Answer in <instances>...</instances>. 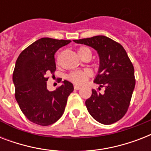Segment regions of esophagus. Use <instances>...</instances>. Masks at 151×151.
<instances>
[{
  "label": "esophagus",
  "instance_id": "1",
  "mask_svg": "<svg viewBox=\"0 0 151 151\" xmlns=\"http://www.w3.org/2000/svg\"><path fill=\"white\" fill-rule=\"evenodd\" d=\"M81 86H79V85H75V86H74V89L75 90H79V89H81Z\"/></svg>",
  "mask_w": 151,
  "mask_h": 151
}]
</instances>
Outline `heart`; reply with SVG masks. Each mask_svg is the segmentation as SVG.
<instances>
[{
    "instance_id": "1",
    "label": "heart",
    "mask_w": 151,
    "mask_h": 151,
    "mask_svg": "<svg viewBox=\"0 0 151 151\" xmlns=\"http://www.w3.org/2000/svg\"><path fill=\"white\" fill-rule=\"evenodd\" d=\"M78 54L81 59L85 58V56L92 57V51L87 47H81L78 50ZM92 72L88 70H75L71 72L68 74L67 78L76 85H84L87 82L88 78L92 77Z\"/></svg>"
}]
</instances>
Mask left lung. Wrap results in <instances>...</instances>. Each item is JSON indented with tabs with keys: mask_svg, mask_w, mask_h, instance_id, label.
I'll use <instances>...</instances> for the list:
<instances>
[{
	"mask_svg": "<svg viewBox=\"0 0 151 151\" xmlns=\"http://www.w3.org/2000/svg\"><path fill=\"white\" fill-rule=\"evenodd\" d=\"M73 41L92 47L99 56V72L94 82L105 88V91L101 94L92 90V96L85 101L88 111L101 124L117 122L126 114L136 85L133 65L126 51L122 45L102 35Z\"/></svg>",
	"mask_w": 151,
	"mask_h": 151,
	"instance_id": "1",
	"label": "left lung"
}]
</instances>
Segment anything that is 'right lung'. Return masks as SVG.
<instances>
[{
    "instance_id": "1",
    "label": "right lung",
    "mask_w": 151,
    "mask_h": 151,
    "mask_svg": "<svg viewBox=\"0 0 151 151\" xmlns=\"http://www.w3.org/2000/svg\"><path fill=\"white\" fill-rule=\"evenodd\" d=\"M70 41L43 37L25 48L16 60L12 76L15 99L23 114L34 124L48 126L63 114L73 84L65 80L49 92L47 81L48 74L56 70L55 52Z\"/></svg>"
}]
</instances>
